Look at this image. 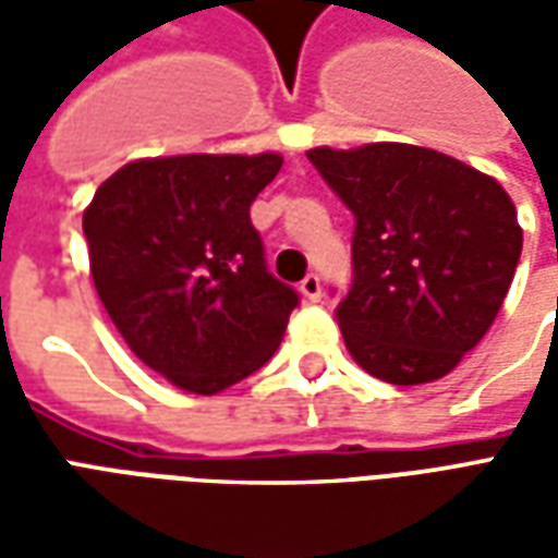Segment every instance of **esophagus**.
I'll return each mask as SVG.
<instances>
[{"instance_id": "1", "label": "esophagus", "mask_w": 558, "mask_h": 558, "mask_svg": "<svg viewBox=\"0 0 558 558\" xmlns=\"http://www.w3.org/2000/svg\"><path fill=\"white\" fill-rule=\"evenodd\" d=\"M299 292H302L307 302H319V295H323V283L316 275H307V278L299 283Z\"/></svg>"}]
</instances>
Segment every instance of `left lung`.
<instances>
[{"mask_svg":"<svg viewBox=\"0 0 558 558\" xmlns=\"http://www.w3.org/2000/svg\"><path fill=\"white\" fill-rule=\"evenodd\" d=\"M355 215L352 290L338 304L350 355L383 383L451 374L502 307L523 230L505 187L436 148L367 143L307 151Z\"/></svg>","mask_w":558,"mask_h":558,"instance_id":"8db88e82","label":"left lung"}]
</instances>
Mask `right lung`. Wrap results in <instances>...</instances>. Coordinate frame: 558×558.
Listing matches in <instances>:
<instances>
[{
    "label": "right lung",
    "instance_id": "right-lung-1",
    "mask_svg": "<svg viewBox=\"0 0 558 558\" xmlns=\"http://www.w3.org/2000/svg\"><path fill=\"white\" fill-rule=\"evenodd\" d=\"M283 158L170 155L116 170L83 211L104 311L131 352L191 395L275 355L299 292L271 278L251 203Z\"/></svg>",
    "mask_w": 558,
    "mask_h": 558
}]
</instances>
